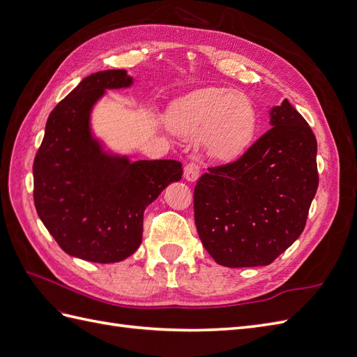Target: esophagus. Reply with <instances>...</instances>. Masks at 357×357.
Segmentation results:
<instances>
[{
  "label": "esophagus",
  "instance_id": "obj_1",
  "mask_svg": "<svg viewBox=\"0 0 357 357\" xmlns=\"http://www.w3.org/2000/svg\"><path fill=\"white\" fill-rule=\"evenodd\" d=\"M199 164L195 160H190L189 164L185 167V178L188 181H197L199 177Z\"/></svg>",
  "mask_w": 357,
  "mask_h": 357
}]
</instances>
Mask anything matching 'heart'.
Here are the masks:
<instances>
[{
    "mask_svg": "<svg viewBox=\"0 0 357 357\" xmlns=\"http://www.w3.org/2000/svg\"><path fill=\"white\" fill-rule=\"evenodd\" d=\"M167 123L178 137H199V144L210 158L234 160L253 143L257 112L244 93L211 86L172 104Z\"/></svg>",
    "mask_w": 357,
    "mask_h": 357,
    "instance_id": "heart-1",
    "label": "heart"
}]
</instances>
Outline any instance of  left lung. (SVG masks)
<instances>
[{
  "instance_id": "obj_1",
  "label": "left lung",
  "mask_w": 357,
  "mask_h": 357,
  "mask_svg": "<svg viewBox=\"0 0 357 357\" xmlns=\"http://www.w3.org/2000/svg\"><path fill=\"white\" fill-rule=\"evenodd\" d=\"M269 125L240 159L197 181V231L219 265H269L305 228L319 186L316 137L287 100L273 107Z\"/></svg>"
}]
</instances>
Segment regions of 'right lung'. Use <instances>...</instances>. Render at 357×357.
I'll list each match as a JSON object with an SVG mask.
<instances>
[{
    "mask_svg": "<svg viewBox=\"0 0 357 357\" xmlns=\"http://www.w3.org/2000/svg\"><path fill=\"white\" fill-rule=\"evenodd\" d=\"M134 83L125 70L84 77L49 114L34 159L38 218L70 256L121 262L143 240L144 210L183 174L177 160L113 155L92 134L91 113L107 89Z\"/></svg>",
    "mask_w": 357,
    "mask_h": 357,
    "instance_id": "add662e5",
    "label": "right lung"
}]
</instances>
